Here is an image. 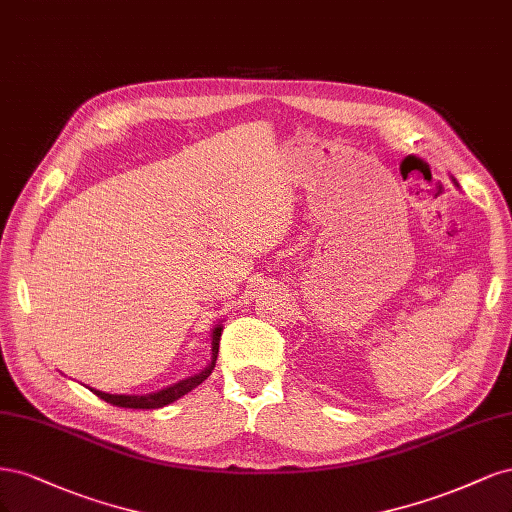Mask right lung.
Here are the masks:
<instances>
[{
  "label": "right lung",
  "instance_id": "obj_1",
  "mask_svg": "<svg viewBox=\"0 0 512 512\" xmlns=\"http://www.w3.org/2000/svg\"><path fill=\"white\" fill-rule=\"evenodd\" d=\"M221 332H223V325L217 323L212 327V334H210V361L208 366L197 372L193 376H187L185 381H178L170 387H163L155 393H144V395H125V393H104V391H97L91 389L97 398H102L104 402L112 404V406H121V408H161V406H168L172 402H176L178 398H183L185 393H189L191 389H195L197 385H202L206 378L210 376V372L214 370V364H217V355H219V340H221Z\"/></svg>",
  "mask_w": 512,
  "mask_h": 512
}]
</instances>
